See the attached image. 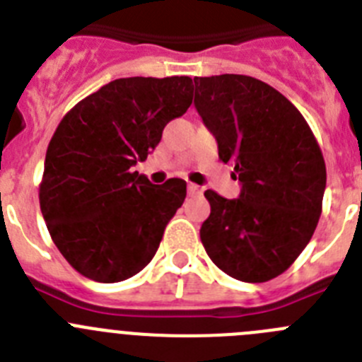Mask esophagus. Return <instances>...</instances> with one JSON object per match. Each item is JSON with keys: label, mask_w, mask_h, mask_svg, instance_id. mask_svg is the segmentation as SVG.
Returning a JSON list of instances; mask_svg holds the SVG:
<instances>
[{"label": "esophagus", "mask_w": 362, "mask_h": 362, "mask_svg": "<svg viewBox=\"0 0 362 362\" xmlns=\"http://www.w3.org/2000/svg\"><path fill=\"white\" fill-rule=\"evenodd\" d=\"M187 193H189V197H198V194L204 193V189H202L200 185H197V184H189L187 185Z\"/></svg>", "instance_id": "1"}]
</instances>
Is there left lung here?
I'll return each instance as SVG.
<instances>
[{"label":"left lung","instance_id":"1","mask_svg":"<svg viewBox=\"0 0 362 362\" xmlns=\"http://www.w3.org/2000/svg\"><path fill=\"white\" fill-rule=\"evenodd\" d=\"M194 106L233 162L242 193L207 189L200 240L230 278L263 283L285 272L310 242L323 207L327 168L307 120L285 95L249 76L194 77ZM234 177V178H236Z\"/></svg>","mask_w":362,"mask_h":362}]
</instances>
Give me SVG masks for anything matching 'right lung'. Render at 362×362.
Wrapping results in <instances>:
<instances>
[{
    "instance_id": "add662e5",
    "label": "right lung",
    "mask_w": 362,
    "mask_h": 362,
    "mask_svg": "<svg viewBox=\"0 0 362 362\" xmlns=\"http://www.w3.org/2000/svg\"><path fill=\"white\" fill-rule=\"evenodd\" d=\"M191 77H126L104 84L59 122L45 158L39 205L74 269L99 283L141 272L184 204L185 182L153 185L132 171L157 148L169 120L193 103Z\"/></svg>"
}]
</instances>
